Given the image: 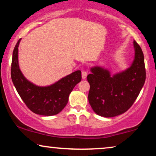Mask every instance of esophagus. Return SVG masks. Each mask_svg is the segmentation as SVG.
I'll return each instance as SVG.
<instances>
[{
  "instance_id": "34e87169",
  "label": "esophagus",
  "mask_w": 156,
  "mask_h": 156,
  "mask_svg": "<svg viewBox=\"0 0 156 156\" xmlns=\"http://www.w3.org/2000/svg\"><path fill=\"white\" fill-rule=\"evenodd\" d=\"M82 79L83 80H85V79L87 78V72L85 71V70H84V71L82 72Z\"/></svg>"
}]
</instances>
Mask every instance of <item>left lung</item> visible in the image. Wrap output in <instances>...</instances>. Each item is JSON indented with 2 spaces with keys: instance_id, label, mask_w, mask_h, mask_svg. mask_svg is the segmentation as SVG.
Returning a JSON list of instances; mask_svg holds the SVG:
<instances>
[{
  "instance_id": "obj_1",
  "label": "left lung",
  "mask_w": 156,
  "mask_h": 156,
  "mask_svg": "<svg viewBox=\"0 0 156 156\" xmlns=\"http://www.w3.org/2000/svg\"><path fill=\"white\" fill-rule=\"evenodd\" d=\"M135 57L126 70L112 76L101 67L91 68L87 80L90 85L88 99L96 114L114 117L126 112L137 99L146 80L144 56L137 42H133Z\"/></svg>"
}]
</instances>
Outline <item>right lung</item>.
Wrapping results in <instances>:
<instances>
[{
    "label": "right lung",
    "mask_w": 156,
    "mask_h": 156,
    "mask_svg": "<svg viewBox=\"0 0 156 156\" xmlns=\"http://www.w3.org/2000/svg\"><path fill=\"white\" fill-rule=\"evenodd\" d=\"M15 46L11 64V79L18 94L27 108L35 114L53 116L59 114L69 99L74 87L82 80L80 70L72 72L50 86H36L23 76L18 65V46Z\"/></svg>",
    "instance_id": "right-lung-1"
}]
</instances>
